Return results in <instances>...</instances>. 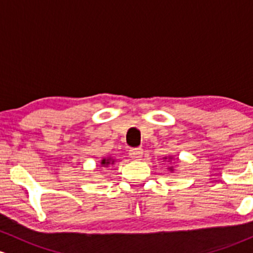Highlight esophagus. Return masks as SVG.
<instances>
[{
    "label": "esophagus",
    "mask_w": 253,
    "mask_h": 253,
    "mask_svg": "<svg viewBox=\"0 0 253 253\" xmlns=\"http://www.w3.org/2000/svg\"><path fill=\"white\" fill-rule=\"evenodd\" d=\"M142 155H143V149L142 148H132L129 150V157L132 160H141Z\"/></svg>",
    "instance_id": "esophagus-1"
}]
</instances>
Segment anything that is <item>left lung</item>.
Masks as SVG:
<instances>
[{
	"label": "left lung",
	"mask_w": 253,
	"mask_h": 253,
	"mask_svg": "<svg viewBox=\"0 0 253 253\" xmlns=\"http://www.w3.org/2000/svg\"><path fill=\"white\" fill-rule=\"evenodd\" d=\"M169 161V164H171V166H169V171H171V172H173L174 171V166H173V164H174V157H173V155H169V157H164V161Z\"/></svg>",
	"instance_id": "1"
}]
</instances>
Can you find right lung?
I'll return each instance as SVG.
<instances>
[{
	"mask_svg": "<svg viewBox=\"0 0 253 253\" xmlns=\"http://www.w3.org/2000/svg\"><path fill=\"white\" fill-rule=\"evenodd\" d=\"M115 163H116V160L112 157H104L100 161H99L98 166L99 167H109L110 165H113Z\"/></svg>",
	"mask_w": 253,
	"mask_h": 253,
	"instance_id": "obj_1",
	"label": "right lung"
}]
</instances>
